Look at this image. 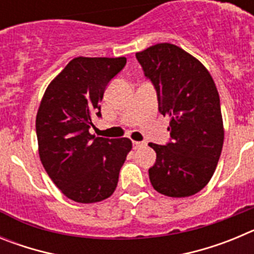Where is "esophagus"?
Listing matches in <instances>:
<instances>
[{
	"mask_svg": "<svg viewBox=\"0 0 254 254\" xmlns=\"http://www.w3.org/2000/svg\"><path fill=\"white\" fill-rule=\"evenodd\" d=\"M145 145H146V143H145V142H140V141H133V142H132V146H133L134 150L140 149V147H143V146H145Z\"/></svg>",
	"mask_w": 254,
	"mask_h": 254,
	"instance_id": "obj_1",
	"label": "esophagus"
}]
</instances>
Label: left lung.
<instances>
[{"instance_id":"8db88e82","label":"left lung","mask_w":254,"mask_h":254,"mask_svg":"<svg viewBox=\"0 0 254 254\" xmlns=\"http://www.w3.org/2000/svg\"><path fill=\"white\" fill-rule=\"evenodd\" d=\"M136 58L156 89L159 112L170 118L172 141L165 146L149 143L156 152L150 182L164 196L196 194L214 176L223 150L216 85L197 58L174 44H155Z\"/></svg>"}]
</instances>
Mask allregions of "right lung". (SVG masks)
<instances>
[{
    "instance_id": "obj_1",
    "label": "right lung",
    "mask_w": 254,
    "mask_h": 254,
    "mask_svg": "<svg viewBox=\"0 0 254 254\" xmlns=\"http://www.w3.org/2000/svg\"><path fill=\"white\" fill-rule=\"evenodd\" d=\"M126 57H76L46 89L37 113L39 158L49 178L69 199L99 202L113 194L129 138L96 137L89 132L102 117L105 87Z\"/></svg>"
}]
</instances>
